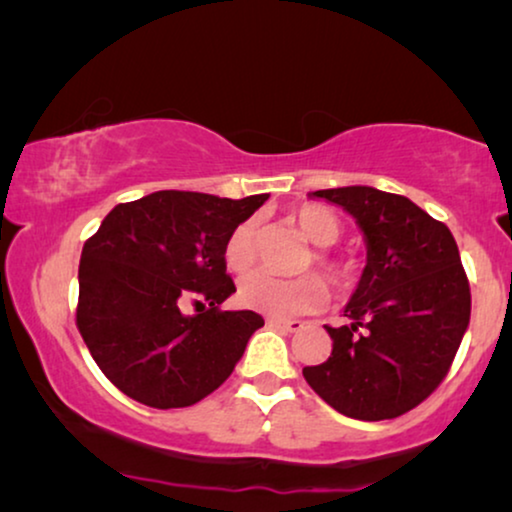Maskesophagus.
I'll list each match as a JSON object with an SVG mask.
<instances>
[{
  "mask_svg": "<svg viewBox=\"0 0 512 512\" xmlns=\"http://www.w3.org/2000/svg\"><path fill=\"white\" fill-rule=\"evenodd\" d=\"M268 326L270 328H277V331H284V333H296L303 328V321L298 319H268Z\"/></svg>",
  "mask_w": 512,
  "mask_h": 512,
  "instance_id": "obj_1",
  "label": "esophagus"
}]
</instances>
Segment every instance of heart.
Instances as JSON below:
<instances>
[{"mask_svg": "<svg viewBox=\"0 0 512 512\" xmlns=\"http://www.w3.org/2000/svg\"><path fill=\"white\" fill-rule=\"evenodd\" d=\"M300 235L314 247H331L340 237V221L331 209L321 205H300L291 212ZM256 261V226L254 221H242L233 228L223 244V263L230 272L242 275ZM314 265L335 289H352L359 279V268L345 256L314 254ZM328 289L317 275L298 279H277L265 272L247 275L237 286V303L251 312H261L272 319H289L296 314L319 310L326 303Z\"/></svg>", "mask_w": 512, "mask_h": 512, "instance_id": "b5f03b06", "label": "heart"}]
</instances>
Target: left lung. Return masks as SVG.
<instances>
[{"label":"left lung","mask_w":512,"mask_h":512,"mask_svg":"<svg viewBox=\"0 0 512 512\" xmlns=\"http://www.w3.org/2000/svg\"><path fill=\"white\" fill-rule=\"evenodd\" d=\"M310 198L354 216L366 268L345 305L347 324L326 326L331 356L303 375L340 415L394 419L443 382L468 328L471 289L457 242L415 202L373 186L326 188Z\"/></svg>","instance_id":"1"}]
</instances>
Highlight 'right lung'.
<instances>
[{"instance_id": "obj_1", "label": "right lung", "mask_w": 512, "mask_h": 512, "mask_svg": "<svg viewBox=\"0 0 512 512\" xmlns=\"http://www.w3.org/2000/svg\"><path fill=\"white\" fill-rule=\"evenodd\" d=\"M268 198L156 191L116 205L83 244L76 326L125 396L186 408L228 380L263 317L219 310L235 293L223 244Z\"/></svg>"}]
</instances>
